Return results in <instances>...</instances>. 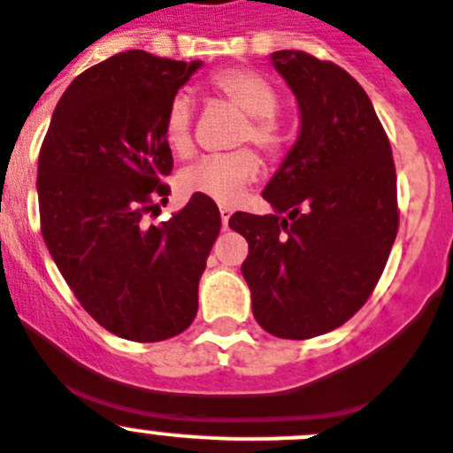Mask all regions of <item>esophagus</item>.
<instances>
[{
	"label": "esophagus",
	"instance_id": "esophagus-1",
	"mask_svg": "<svg viewBox=\"0 0 453 453\" xmlns=\"http://www.w3.org/2000/svg\"><path fill=\"white\" fill-rule=\"evenodd\" d=\"M219 210H221V223H223V227H227V221H230V214H232V207L221 205V207H219Z\"/></svg>",
	"mask_w": 453,
	"mask_h": 453
}]
</instances>
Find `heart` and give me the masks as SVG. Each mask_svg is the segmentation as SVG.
<instances>
[{"mask_svg": "<svg viewBox=\"0 0 453 453\" xmlns=\"http://www.w3.org/2000/svg\"><path fill=\"white\" fill-rule=\"evenodd\" d=\"M210 88L234 108L246 112L239 124L234 144H252L264 153H277L284 144V126L277 117L280 95L277 88L259 72L243 67L221 69L210 79ZM194 108L187 95H176L169 101L162 121V135L171 153L189 156L194 149ZM259 157L252 149L242 146L221 156H205L191 162L178 173V187L187 194L211 198L221 205H234L243 191L259 176Z\"/></svg>", "mask_w": 453, "mask_h": 453, "instance_id": "1", "label": "heart"}]
</instances>
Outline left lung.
<instances>
[{"label": "left lung", "instance_id": "1", "mask_svg": "<svg viewBox=\"0 0 453 453\" xmlns=\"http://www.w3.org/2000/svg\"><path fill=\"white\" fill-rule=\"evenodd\" d=\"M273 65L300 105V137L262 196L234 211L255 320L277 338L320 336L368 303L399 227L388 135L365 89L332 60L284 49Z\"/></svg>", "mask_w": 453, "mask_h": 453}]
</instances>
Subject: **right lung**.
Instances as JSON below:
<instances>
[{
    "label": "right lung",
    "mask_w": 453,
    "mask_h": 453,
    "mask_svg": "<svg viewBox=\"0 0 453 453\" xmlns=\"http://www.w3.org/2000/svg\"><path fill=\"white\" fill-rule=\"evenodd\" d=\"M198 67L142 49L110 56L65 89L40 149L44 243L81 307L137 343L194 323L221 232L217 203L196 194L173 219L150 223L171 194L166 105Z\"/></svg>",
    "instance_id": "add662e5"
}]
</instances>
